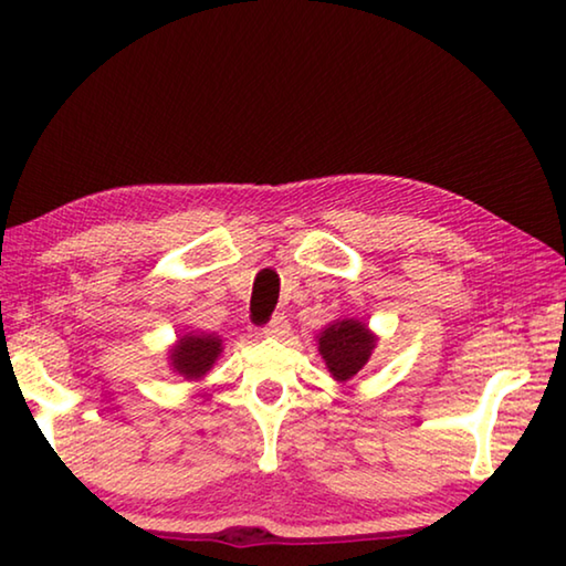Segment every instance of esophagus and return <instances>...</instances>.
I'll list each match as a JSON object with an SVG mask.
<instances>
[{
  "mask_svg": "<svg viewBox=\"0 0 566 566\" xmlns=\"http://www.w3.org/2000/svg\"><path fill=\"white\" fill-rule=\"evenodd\" d=\"M262 334H264V337H270V339H286V337H290V322H286L284 317H274L262 329Z\"/></svg>",
  "mask_w": 566,
  "mask_h": 566,
  "instance_id": "1",
  "label": "esophagus"
}]
</instances>
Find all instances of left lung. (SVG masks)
Returning <instances> with one entry per match:
<instances>
[{"mask_svg":"<svg viewBox=\"0 0 566 566\" xmlns=\"http://www.w3.org/2000/svg\"><path fill=\"white\" fill-rule=\"evenodd\" d=\"M377 342L379 337L367 324L354 317H344L334 319L317 334V352L327 364L332 379L344 385L364 369L371 352L377 349Z\"/></svg>","mask_w":566,"mask_h":566,"instance_id":"obj_1","label":"left lung"}]
</instances>
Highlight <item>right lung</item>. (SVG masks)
Wrapping results in <instances>:
<instances>
[{
	"instance_id": "1",
	"label": "right lung",
	"mask_w": 566,
	"mask_h": 566,
	"mask_svg": "<svg viewBox=\"0 0 566 566\" xmlns=\"http://www.w3.org/2000/svg\"><path fill=\"white\" fill-rule=\"evenodd\" d=\"M224 342L219 334L185 332L167 349V364L177 377L187 381H199L209 375L214 361L222 357Z\"/></svg>"
}]
</instances>
